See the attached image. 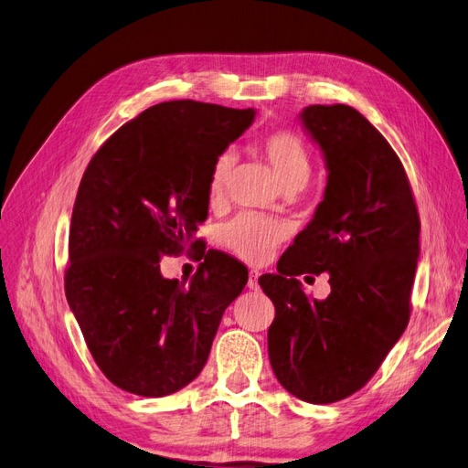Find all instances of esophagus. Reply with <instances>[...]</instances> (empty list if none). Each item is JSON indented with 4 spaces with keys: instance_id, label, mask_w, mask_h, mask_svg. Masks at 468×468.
<instances>
[{
    "instance_id": "esophagus-1",
    "label": "esophagus",
    "mask_w": 468,
    "mask_h": 468,
    "mask_svg": "<svg viewBox=\"0 0 468 468\" xmlns=\"http://www.w3.org/2000/svg\"><path fill=\"white\" fill-rule=\"evenodd\" d=\"M258 279H260V271L251 269L250 275H248V289H258Z\"/></svg>"
}]
</instances>
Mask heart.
<instances>
[{
  "mask_svg": "<svg viewBox=\"0 0 468 468\" xmlns=\"http://www.w3.org/2000/svg\"><path fill=\"white\" fill-rule=\"evenodd\" d=\"M260 152L285 187H301L308 179L310 154L299 134L291 131L269 133L260 140ZM232 165L234 158L230 154H222L212 165L208 177V201L212 205L224 199ZM285 236L287 229L281 222L256 215L238 217L220 230L222 244L238 258L253 263L267 260Z\"/></svg>",
  "mask_w": 468,
  "mask_h": 468,
  "instance_id": "obj_1",
  "label": "heart"
}]
</instances>
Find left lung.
Returning <instances> with one entry per match:
<instances>
[{
	"mask_svg": "<svg viewBox=\"0 0 468 468\" xmlns=\"http://www.w3.org/2000/svg\"><path fill=\"white\" fill-rule=\"evenodd\" d=\"M320 146L328 183L313 220L260 277L275 304L267 351L277 380L310 404L344 400L367 385L410 320L420 217L387 138L349 105L301 112ZM328 271V300H308L295 279Z\"/></svg>",
	"mask_w": 468,
	"mask_h": 468,
	"instance_id": "8db88e82",
	"label": "left lung"
}]
</instances>
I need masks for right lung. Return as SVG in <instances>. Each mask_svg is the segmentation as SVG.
I'll list each match as a JSON object with an SVG mask.
<instances>
[{
    "instance_id": "right-lung-1",
    "label": "right lung",
    "mask_w": 468,
    "mask_h": 468,
    "mask_svg": "<svg viewBox=\"0 0 468 468\" xmlns=\"http://www.w3.org/2000/svg\"><path fill=\"white\" fill-rule=\"evenodd\" d=\"M253 109L191 99L154 105L95 152L69 224L64 289L99 369L138 396H167L205 367L226 306L248 269L222 251L187 281L160 258L197 250L218 155L253 122Z\"/></svg>"
}]
</instances>
